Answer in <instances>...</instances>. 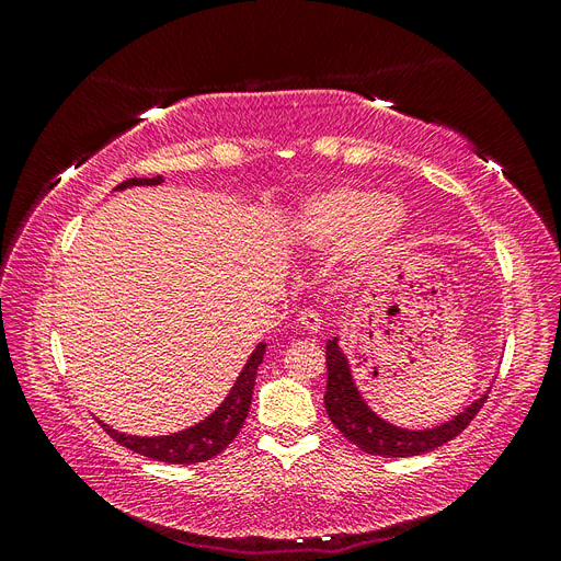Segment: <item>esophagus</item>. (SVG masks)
<instances>
[{
	"label": "esophagus",
	"mask_w": 561,
	"mask_h": 561,
	"mask_svg": "<svg viewBox=\"0 0 561 561\" xmlns=\"http://www.w3.org/2000/svg\"><path fill=\"white\" fill-rule=\"evenodd\" d=\"M299 325L304 328V330H309V332H318L320 330V316L313 311V309H304L301 313H299Z\"/></svg>",
	"instance_id": "1"
}]
</instances>
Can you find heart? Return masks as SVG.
I'll list each match as a JSON object with an SVG mask.
<instances>
[{
    "label": "heart",
    "mask_w": 561,
    "mask_h": 561,
    "mask_svg": "<svg viewBox=\"0 0 561 561\" xmlns=\"http://www.w3.org/2000/svg\"><path fill=\"white\" fill-rule=\"evenodd\" d=\"M410 227V213L396 196L339 184L304 201L297 215V236L309 250L339 252L351 245L358 262L377 260L393 250Z\"/></svg>",
    "instance_id": "obj_1"
}]
</instances>
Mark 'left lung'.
<instances>
[{"label":"left lung","instance_id":"8db88e82","mask_svg":"<svg viewBox=\"0 0 561 561\" xmlns=\"http://www.w3.org/2000/svg\"><path fill=\"white\" fill-rule=\"evenodd\" d=\"M328 358V390H325V410L332 419L334 426L342 431V435L360 447L367 454L386 456V458H407L419 456L443 447L458 433H463L468 423L478 416L486 393L478 400H472L463 412H458L449 421L439 423L433 428L412 431L400 428L396 423L381 419L371 407L365 402L363 393L355 386L351 363L346 353L339 346V336L328 339L325 346Z\"/></svg>","mask_w":561,"mask_h":561}]
</instances>
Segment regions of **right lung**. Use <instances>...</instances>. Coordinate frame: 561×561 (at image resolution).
I'll use <instances>...</instances> for the list:
<instances>
[{
  "label": "right lung",
  "mask_w": 561,
  "mask_h": 561,
  "mask_svg": "<svg viewBox=\"0 0 561 561\" xmlns=\"http://www.w3.org/2000/svg\"><path fill=\"white\" fill-rule=\"evenodd\" d=\"M161 182H163L161 175L130 178L122 184H116L114 192L128 190V186H151V184H161ZM264 351H266V344L264 342L257 344V348L252 351L245 367L241 369L239 379H236V383L231 386L229 396L222 400V404H219L210 416H206L192 428H184V431L171 433V435H159V437H140V435L118 433L103 421H100V426H103L105 433L112 439H116L118 445H124L126 449H133L135 454L154 458V461L178 463V466L208 461V458L217 456L219 451H225L227 445H231V439L243 428V421L250 412V402H252L254 377H257V367L264 360Z\"/></svg>",
  "instance_id": "add662e5"
}]
</instances>
